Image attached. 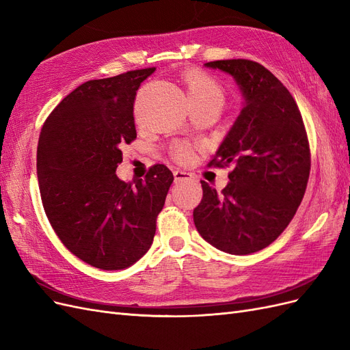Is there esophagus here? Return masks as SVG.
Here are the masks:
<instances>
[{
    "mask_svg": "<svg viewBox=\"0 0 350 350\" xmlns=\"http://www.w3.org/2000/svg\"><path fill=\"white\" fill-rule=\"evenodd\" d=\"M174 178H175V183H184V181H189V179H193L194 175L191 172H187L183 171V169H176L174 171Z\"/></svg>",
    "mask_w": 350,
    "mask_h": 350,
    "instance_id": "1",
    "label": "esophagus"
}]
</instances>
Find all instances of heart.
<instances>
[{"instance_id":"1","label":"heart","mask_w":350,"mask_h":350,"mask_svg":"<svg viewBox=\"0 0 350 350\" xmlns=\"http://www.w3.org/2000/svg\"><path fill=\"white\" fill-rule=\"evenodd\" d=\"M185 86L189 108L221 105L225 100L224 90H221L217 81L201 71L188 72L185 77ZM172 153L178 161H188L191 157V150L185 144H176Z\"/></svg>"}]
</instances>
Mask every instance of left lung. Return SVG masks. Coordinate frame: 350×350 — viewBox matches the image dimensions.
<instances>
[{"instance_id": "obj_1", "label": "left lung", "mask_w": 350, "mask_h": 350, "mask_svg": "<svg viewBox=\"0 0 350 350\" xmlns=\"http://www.w3.org/2000/svg\"><path fill=\"white\" fill-rule=\"evenodd\" d=\"M204 67L232 76L243 102L208 163L232 165L230 183L217 193L201 181L194 225L210 245L247 256L278 239L298 210L311 169L308 137L289 90L258 62L220 59Z\"/></svg>"}]
</instances>
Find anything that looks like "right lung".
<instances>
[{
    "label": "right lung",
    "mask_w": 350,
    "mask_h": 350,
    "mask_svg": "<svg viewBox=\"0 0 350 350\" xmlns=\"http://www.w3.org/2000/svg\"><path fill=\"white\" fill-rule=\"evenodd\" d=\"M154 70L80 84L39 135L38 181L49 224L74 256L100 270H124L149 251L174 181L165 165L134 183L115 174L121 147L137 137L135 92Z\"/></svg>",
    "instance_id": "1"
}]
</instances>
